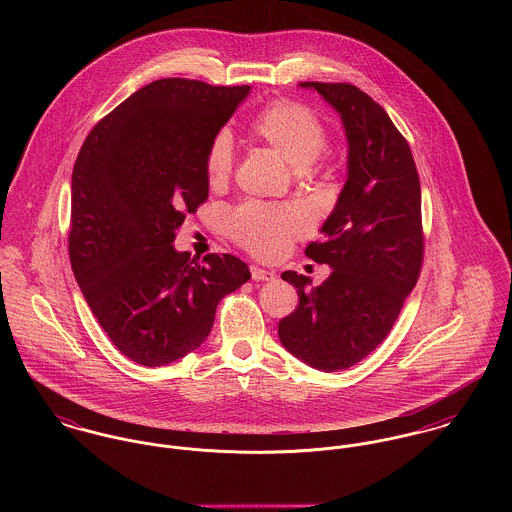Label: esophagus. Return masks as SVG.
<instances>
[{
  "mask_svg": "<svg viewBox=\"0 0 512 512\" xmlns=\"http://www.w3.org/2000/svg\"><path fill=\"white\" fill-rule=\"evenodd\" d=\"M250 274H252V280H254V282H272V280L276 278L274 272L264 270V268H258V266H252V268H250Z\"/></svg>",
  "mask_w": 512,
  "mask_h": 512,
  "instance_id": "obj_1",
  "label": "esophagus"
}]
</instances>
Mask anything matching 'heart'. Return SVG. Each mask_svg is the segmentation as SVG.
Segmentation results:
<instances>
[{
  "mask_svg": "<svg viewBox=\"0 0 512 512\" xmlns=\"http://www.w3.org/2000/svg\"><path fill=\"white\" fill-rule=\"evenodd\" d=\"M250 134L272 147L297 171L315 163L327 147V130L319 114L292 98L274 100L262 108L250 122ZM232 167V142L226 134H217L205 153V177L209 185H224L232 175ZM228 226L230 234L246 250L260 258H274L288 248L292 238L303 232L305 219L293 207L248 203L230 215Z\"/></svg>",
  "mask_w": 512,
  "mask_h": 512,
  "instance_id": "b5f03b06",
  "label": "heart"
}]
</instances>
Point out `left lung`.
Returning <instances> with one entry per match:
<instances>
[{
  "label": "left lung",
  "mask_w": 512,
  "mask_h": 512,
  "mask_svg": "<svg viewBox=\"0 0 512 512\" xmlns=\"http://www.w3.org/2000/svg\"><path fill=\"white\" fill-rule=\"evenodd\" d=\"M317 90L341 116L347 144V183L323 238L307 258L331 268L311 280L284 272L299 295L295 311L278 323L282 345L325 372L357 365L390 333L422 260V193L412 151L384 108L347 82H299Z\"/></svg>",
  "instance_id": "8db88e82"
}]
</instances>
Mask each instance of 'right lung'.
I'll return each mask as SVG.
<instances>
[{
    "mask_svg": "<svg viewBox=\"0 0 512 512\" xmlns=\"http://www.w3.org/2000/svg\"><path fill=\"white\" fill-rule=\"evenodd\" d=\"M250 86L153 80L88 134L73 169L74 278L116 349L144 366L189 355L209 337L226 293L250 280L232 254L205 264L175 232L209 197L205 153Z\"/></svg>",
    "mask_w": 512,
    "mask_h": 512,
    "instance_id": "right-lung-1",
    "label": "right lung"
}]
</instances>
